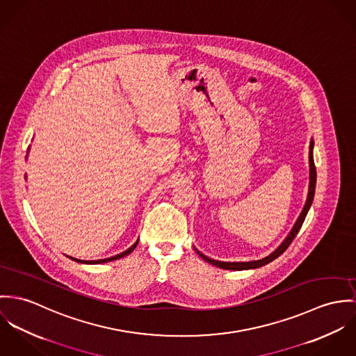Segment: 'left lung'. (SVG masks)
<instances>
[{
	"label": "left lung",
	"mask_w": 356,
	"mask_h": 356,
	"mask_svg": "<svg viewBox=\"0 0 356 356\" xmlns=\"http://www.w3.org/2000/svg\"><path fill=\"white\" fill-rule=\"evenodd\" d=\"M313 149H314V140L312 139L310 142V152H309V162H310V183H309V194H307V199H306V203H305V207L300 213V216L298 217L295 225L292 227L291 232L288 234V236L284 238V241L277 247L276 250L269 254L268 257L262 258V259H258V261H250V262H222V261H216V259H211L206 255H203L200 251H197L195 248V251L197 252V255L200 258H203L206 262L211 264L213 266H217V268H221V269H227V270H248V269H257V268H261L264 265H268L269 262L275 261L277 257H280L288 245L292 243V240L295 238V236L298 235L299 229L302 228V224L312 207V203H313V199H314V194H316V165H314V157H313Z\"/></svg>",
	"instance_id": "8db88e82"
}]
</instances>
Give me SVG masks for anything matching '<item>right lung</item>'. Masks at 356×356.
<instances>
[{
	"instance_id": "obj_1",
	"label": "right lung",
	"mask_w": 356,
	"mask_h": 356,
	"mask_svg": "<svg viewBox=\"0 0 356 356\" xmlns=\"http://www.w3.org/2000/svg\"><path fill=\"white\" fill-rule=\"evenodd\" d=\"M27 177V176H26ZM138 241H139V238L128 248V250H125V251H122V252H120L118 255H115V257H111V258H105V259H97V261H81V259H78V258H74V257H68L70 259H72V261H75V262H79V264H86V265H97V264H105V262H111V261H116V259H120V258H122V257H125V255H128V254H131L134 250H135V247L138 245Z\"/></svg>"
}]
</instances>
